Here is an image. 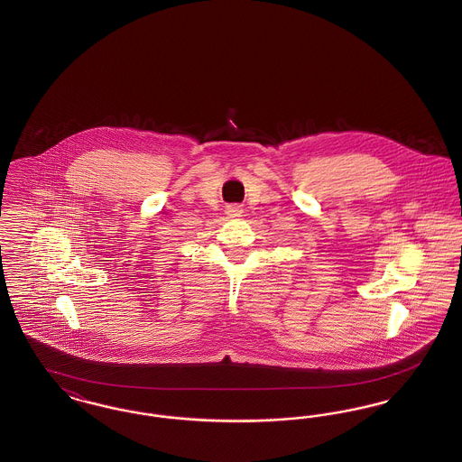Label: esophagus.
<instances>
[{"label":"esophagus","mask_w":462,"mask_h":462,"mask_svg":"<svg viewBox=\"0 0 462 462\" xmlns=\"http://www.w3.org/2000/svg\"><path fill=\"white\" fill-rule=\"evenodd\" d=\"M242 206L239 204H232V206H226V215L228 217H241L242 215Z\"/></svg>","instance_id":"1"}]
</instances>
